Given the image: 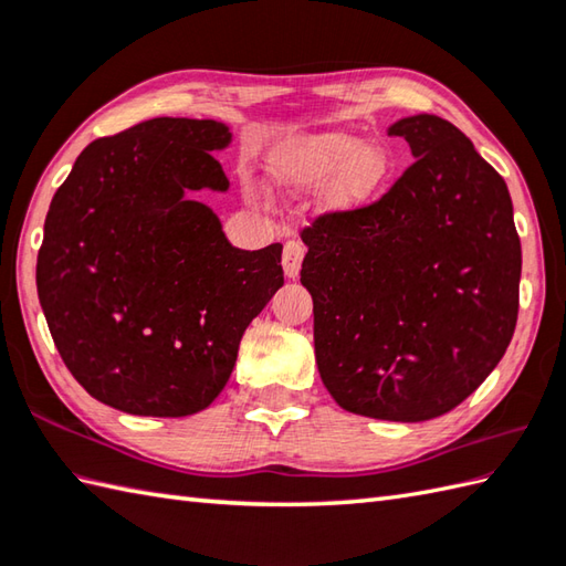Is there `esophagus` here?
Instances as JSON below:
<instances>
[{"label": "esophagus", "mask_w": 566, "mask_h": 566, "mask_svg": "<svg viewBox=\"0 0 566 566\" xmlns=\"http://www.w3.org/2000/svg\"><path fill=\"white\" fill-rule=\"evenodd\" d=\"M304 245L296 243V240H290V243L284 245V255H282V268L284 274L290 276V280H296L298 270H302V260H304Z\"/></svg>", "instance_id": "esophagus-1"}]
</instances>
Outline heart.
Returning a JSON list of instances; mask_svg holds the SVG:
<instances>
[{
	"mask_svg": "<svg viewBox=\"0 0 566 566\" xmlns=\"http://www.w3.org/2000/svg\"><path fill=\"white\" fill-rule=\"evenodd\" d=\"M391 177V155L381 143H363L345 130L286 140L270 158L276 189L311 191L326 187L333 211H355L375 201Z\"/></svg>",
	"mask_w": 566,
	"mask_h": 566,
	"instance_id": "heart-1",
	"label": "heart"
}]
</instances>
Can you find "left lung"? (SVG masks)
<instances>
[{
	"label": "left lung",
	"mask_w": 566,
	"mask_h": 566,
	"mask_svg": "<svg viewBox=\"0 0 566 566\" xmlns=\"http://www.w3.org/2000/svg\"><path fill=\"white\" fill-rule=\"evenodd\" d=\"M413 165L367 209L304 231L321 379L350 413L420 423L462 403L518 318L521 238L503 177L436 114L399 118Z\"/></svg>",
	"instance_id": "obj_1"
}]
</instances>
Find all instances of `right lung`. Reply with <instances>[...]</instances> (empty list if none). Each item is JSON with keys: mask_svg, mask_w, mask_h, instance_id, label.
Segmentation results:
<instances>
[{"mask_svg": "<svg viewBox=\"0 0 566 566\" xmlns=\"http://www.w3.org/2000/svg\"><path fill=\"white\" fill-rule=\"evenodd\" d=\"M213 118H150L90 143L51 201L35 264L53 343L94 399L179 418L231 379L250 321L284 284L282 245L233 248L197 191L231 182Z\"/></svg>", "mask_w": 566, "mask_h": 566, "instance_id": "obj_1", "label": "right lung"}]
</instances>
